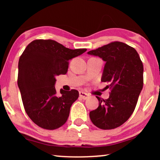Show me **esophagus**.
Returning <instances> with one entry per match:
<instances>
[{"instance_id": "obj_1", "label": "esophagus", "mask_w": 160, "mask_h": 160, "mask_svg": "<svg viewBox=\"0 0 160 160\" xmlns=\"http://www.w3.org/2000/svg\"><path fill=\"white\" fill-rule=\"evenodd\" d=\"M79 94H80V97H81L82 99H88V97H89V95L88 94H86L85 92H79Z\"/></svg>"}]
</instances>
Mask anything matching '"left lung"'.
Returning a JSON list of instances; mask_svg holds the SVG:
<instances>
[{"mask_svg": "<svg viewBox=\"0 0 160 160\" xmlns=\"http://www.w3.org/2000/svg\"><path fill=\"white\" fill-rule=\"evenodd\" d=\"M88 53L105 61L101 81L109 82L106 88L111 90L107 99L96 97L99 107L90 112V119L101 129L117 128L130 118L137 104L143 86L142 63L136 50L123 42H112Z\"/></svg>", "mask_w": 160, "mask_h": 160, "instance_id": "1", "label": "left lung"}]
</instances>
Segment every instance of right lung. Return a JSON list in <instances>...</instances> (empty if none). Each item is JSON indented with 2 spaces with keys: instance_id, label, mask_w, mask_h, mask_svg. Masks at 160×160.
I'll return each mask as SVG.
<instances>
[{
  "instance_id": "obj_1",
  "label": "right lung",
  "mask_w": 160,
  "mask_h": 160,
  "mask_svg": "<svg viewBox=\"0 0 160 160\" xmlns=\"http://www.w3.org/2000/svg\"><path fill=\"white\" fill-rule=\"evenodd\" d=\"M86 51L70 49L52 39L34 40L26 47L19 60L18 85L25 112L37 126L54 130L66 122L79 92L61 89L58 95L56 77L66 74L68 61Z\"/></svg>"
}]
</instances>
